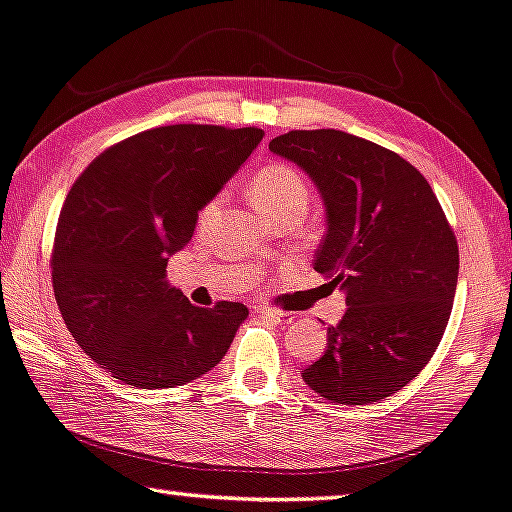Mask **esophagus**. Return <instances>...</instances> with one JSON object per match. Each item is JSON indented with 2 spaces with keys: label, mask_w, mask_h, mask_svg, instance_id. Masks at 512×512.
Returning a JSON list of instances; mask_svg holds the SVG:
<instances>
[{
  "label": "esophagus",
  "mask_w": 512,
  "mask_h": 512,
  "mask_svg": "<svg viewBox=\"0 0 512 512\" xmlns=\"http://www.w3.org/2000/svg\"><path fill=\"white\" fill-rule=\"evenodd\" d=\"M257 313H260L262 318L271 320V323H281V320H288V316H290V313L278 311V309H271V306H260V309H257Z\"/></svg>",
  "instance_id": "esophagus-1"
}]
</instances>
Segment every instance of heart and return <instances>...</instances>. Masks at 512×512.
I'll return each instance as SVG.
<instances>
[{
    "label": "heart",
    "mask_w": 512,
    "mask_h": 512,
    "mask_svg": "<svg viewBox=\"0 0 512 512\" xmlns=\"http://www.w3.org/2000/svg\"><path fill=\"white\" fill-rule=\"evenodd\" d=\"M250 196L255 208L260 210L267 220L274 222L278 217L295 213V210H302L304 213L306 206H309V185H306L304 177L292 166L271 163V166H264L260 173L252 177ZM220 203V196H215V199H210L206 206L201 208V227L217 213Z\"/></svg>",
    "instance_id": "1"
}]
</instances>
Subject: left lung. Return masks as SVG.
<instances>
[{
  "label": "left lung",
  "instance_id": "obj_1",
  "mask_svg": "<svg viewBox=\"0 0 512 512\" xmlns=\"http://www.w3.org/2000/svg\"><path fill=\"white\" fill-rule=\"evenodd\" d=\"M269 149L323 196L313 269L346 295L302 377L332 403H377L410 384L445 335L459 278L454 231L426 177L391 149L335 128L290 131Z\"/></svg>",
  "mask_w": 512,
  "mask_h": 512
}]
</instances>
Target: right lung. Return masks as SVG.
Returning <instances> with one entry per match:
<instances>
[{"mask_svg": "<svg viewBox=\"0 0 512 512\" xmlns=\"http://www.w3.org/2000/svg\"><path fill=\"white\" fill-rule=\"evenodd\" d=\"M262 135L255 126H159L105 149L72 185L51 252L53 292L67 330L114 379L189 384L234 342L248 309L194 306L166 267Z\"/></svg>", "mask_w": 512, "mask_h": 512, "instance_id": "1", "label": "right lung"}]
</instances>
